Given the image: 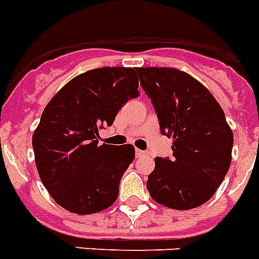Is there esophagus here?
Segmentation results:
<instances>
[{"label":"esophagus","instance_id":"34e87169","mask_svg":"<svg viewBox=\"0 0 259 259\" xmlns=\"http://www.w3.org/2000/svg\"><path fill=\"white\" fill-rule=\"evenodd\" d=\"M136 156L137 158H145V156H149V153H147V151H145V150L136 149Z\"/></svg>","mask_w":259,"mask_h":259}]
</instances>
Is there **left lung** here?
Returning <instances> with one entry per match:
<instances>
[{
  "instance_id": "8db88e82",
  "label": "left lung",
  "mask_w": 259,
  "mask_h": 259,
  "mask_svg": "<svg viewBox=\"0 0 259 259\" xmlns=\"http://www.w3.org/2000/svg\"><path fill=\"white\" fill-rule=\"evenodd\" d=\"M141 87L174 138L172 156L155 158L147 190L174 209L200 207L213 196L229 170L233 133L212 93L188 73L174 68H138Z\"/></svg>"
}]
</instances>
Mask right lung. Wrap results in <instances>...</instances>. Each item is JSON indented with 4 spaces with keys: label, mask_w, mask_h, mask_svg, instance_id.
<instances>
[{
    "label": "right lung",
    "mask_w": 259,
    "mask_h": 259,
    "mask_svg": "<svg viewBox=\"0 0 259 259\" xmlns=\"http://www.w3.org/2000/svg\"><path fill=\"white\" fill-rule=\"evenodd\" d=\"M138 96L136 69L104 67L73 77L46 106L32 149L43 186L60 207L91 214L116 201L134 147L100 146L99 130Z\"/></svg>",
    "instance_id": "right-lung-1"
}]
</instances>
